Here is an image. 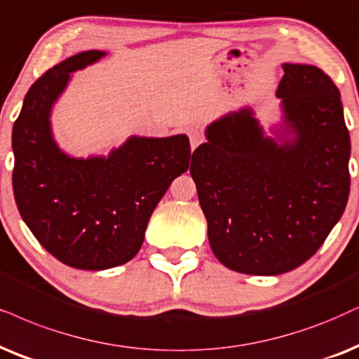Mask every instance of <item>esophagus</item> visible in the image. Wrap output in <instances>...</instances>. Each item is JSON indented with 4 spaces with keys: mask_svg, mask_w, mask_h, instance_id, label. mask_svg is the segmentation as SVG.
Wrapping results in <instances>:
<instances>
[{
    "mask_svg": "<svg viewBox=\"0 0 359 359\" xmlns=\"http://www.w3.org/2000/svg\"><path fill=\"white\" fill-rule=\"evenodd\" d=\"M187 134H189V139H190V147H192V149L201 146V144L203 142L202 130L197 129V127H192V129H189Z\"/></svg>",
    "mask_w": 359,
    "mask_h": 359,
    "instance_id": "1",
    "label": "esophagus"
}]
</instances>
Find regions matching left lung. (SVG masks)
<instances>
[{"label": "left lung", "instance_id": "1", "mask_svg": "<svg viewBox=\"0 0 359 359\" xmlns=\"http://www.w3.org/2000/svg\"><path fill=\"white\" fill-rule=\"evenodd\" d=\"M283 122L263 133L250 107L207 127L192 175L212 252L226 269L280 275L315 255L349 195L351 142L339 90L310 65H283Z\"/></svg>", "mask_w": 359, "mask_h": 359}]
</instances>
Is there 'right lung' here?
I'll use <instances>...</instances> for the list:
<instances>
[{
    "label": "right lung",
    "instance_id": "1",
    "mask_svg": "<svg viewBox=\"0 0 359 359\" xmlns=\"http://www.w3.org/2000/svg\"><path fill=\"white\" fill-rule=\"evenodd\" d=\"M106 56L90 49L44 72L13 126V192L25 224L59 262L107 270L137 255L154 208L189 169L190 142L133 135L107 157L76 158L57 147L51 111L71 79Z\"/></svg>",
    "mask_w": 359,
    "mask_h": 359
}]
</instances>
